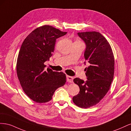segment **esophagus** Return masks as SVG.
<instances>
[{
    "instance_id": "obj_1",
    "label": "esophagus",
    "mask_w": 131,
    "mask_h": 131,
    "mask_svg": "<svg viewBox=\"0 0 131 131\" xmlns=\"http://www.w3.org/2000/svg\"><path fill=\"white\" fill-rule=\"evenodd\" d=\"M67 80H68V81L69 82H70V83L73 82V77L67 75Z\"/></svg>"
}]
</instances>
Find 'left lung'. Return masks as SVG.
Segmentation results:
<instances>
[{
    "label": "left lung",
    "mask_w": 131,
    "mask_h": 131,
    "mask_svg": "<svg viewBox=\"0 0 131 131\" xmlns=\"http://www.w3.org/2000/svg\"><path fill=\"white\" fill-rule=\"evenodd\" d=\"M78 35L85 41V63L88 80L77 78L73 81L80 92L73 97L74 103L81 108H88L98 104L108 92L114 74V57L110 45L97 31L79 32Z\"/></svg>",
    "instance_id": "left-lung-1"
}]
</instances>
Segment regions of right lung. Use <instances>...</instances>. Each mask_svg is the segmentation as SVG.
Wrapping results in <instances>:
<instances>
[{
	"instance_id": "1",
	"label": "right lung",
	"mask_w": 131,
	"mask_h": 131,
	"mask_svg": "<svg viewBox=\"0 0 131 131\" xmlns=\"http://www.w3.org/2000/svg\"><path fill=\"white\" fill-rule=\"evenodd\" d=\"M67 33L51 26H42L31 31L21 46L17 77L27 96L38 103L51 101L54 91L66 84V74L49 68L45 70L44 63L52 56L56 39Z\"/></svg>"
}]
</instances>
